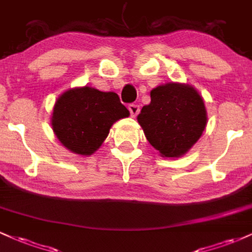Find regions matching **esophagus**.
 <instances>
[{
    "label": "esophagus",
    "instance_id": "34e87169",
    "mask_svg": "<svg viewBox=\"0 0 252 252\" xmlns=\"http://www.w3.org/2000/svg\"><path fill=\"white\" fill-rule=\"evenodd\" d=\"M128 109L131 117H136L138 115V112H140V105H137V104H129Z\"/></svg>",
    "mask_w": 252,
    "mask_h": 252
}]
</instances>
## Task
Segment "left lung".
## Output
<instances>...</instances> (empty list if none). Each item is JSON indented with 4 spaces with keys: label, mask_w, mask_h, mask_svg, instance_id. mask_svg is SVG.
<instances>
[{
    "label": "left lung",
    "mask_w": 252,
    "mask_h": 252,
    "mask_svg": "<svg viewBox=\"0 0 252 252\" xmlns=\"http://www.w3.org/2000/svg\"><path fill=\"white\" fill-rule=\"evenodd\" d=\"M149 143L166 158H179L200 138L207 116L192 86L168 83L150 92V104L137 116Z\"/></svg>",
    "instance_id": "1"
}]
</instances>
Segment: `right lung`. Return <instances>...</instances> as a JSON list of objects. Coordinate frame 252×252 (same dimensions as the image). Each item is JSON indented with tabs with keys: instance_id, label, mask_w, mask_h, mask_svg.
Segmentation results:
<instances>
[{
	"instance_id": "obj_1",
	"label": "right lung",
	"mask_w": 252,
	"mask_h": 252,
	"mask_svg": "<svg viewBox=\"0 0 252 252\" xmlns=\"http://www.w3.org/2000/svg\"><path fill=\"white\" fill-rule=\"evenodd\" d=\"M129 111L115 92H102L90 86L68 90L54 105L52 126L63 147L80 155L99 148L111 126Z\"/></svg>"
}]
</instances>
